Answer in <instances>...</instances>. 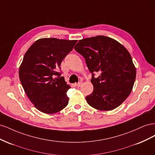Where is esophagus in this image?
<instances>
[{
    "label": "esophagus",
    "mask_w": 155,
    "mask_h": 155,
    "mask_svg": "<svg viewBox=\"0 0 155 155\" xmlns=\"http://www.w3.org/2000/svg\"><path fill=\"white\" fill-rule=\"evenodd\" d=\"M82 85H83V82H82V81H80V82H79V83H78L76 84V85L77 87H81Z\"/></svg>",
    "instance_id": "34e87169"
}]
</instances>
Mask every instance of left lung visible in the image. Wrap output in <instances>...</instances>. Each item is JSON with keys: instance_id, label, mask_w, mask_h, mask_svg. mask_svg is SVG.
Returning a JSON list of instances; mask_svg holds the SVG:
<instances>
[{"instance_id": "left-lung-1", "label": "left lung", "mask_w": 155, "mask_h": 155, "mask_svg": "<svg viewBox=\"0 0 155 155\" xmlns=\"http://www.w3.org/2000/svg\"><path fill=\"white\" fill-rule=\"evenodd\" d=\"M74 49L85 58L92 74L94 90L86 96L88 105L100 110L120 106L132 91L137 73L128 50L104 35L80 40ZM95 73L99 76L95 78Z\"/></svg>"}]
</instances>
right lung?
<instances>
[{
    "instance_id": "add662e5",
    "label": "right lung",
    "mask_w": 155,
    "mask_h": 155,
    "mask_svg": "<svg viewBox=\"0 0 155 155\" xmlns=\"http://www.w3.org/2000/svg\"><path fill=\"white\" fill-rule=\"evenodd\" d=\"M76 43V40L40 39L26 52L18 72L20 81L30 100L41 112L54 114L68 105L67 92L70 87L59 70Z\"/></svg>"
}]
</instances>
